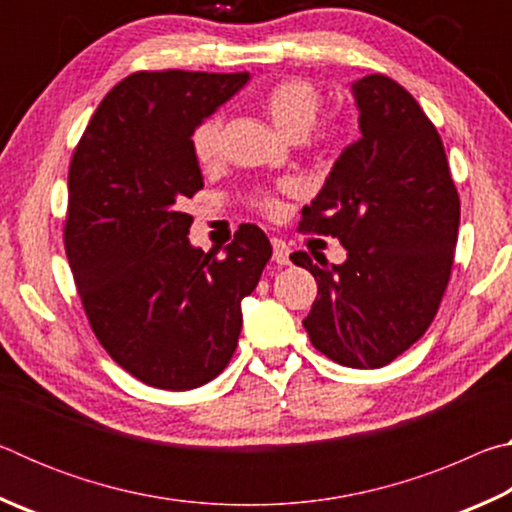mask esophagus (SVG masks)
Wrapping results in <instances>:
<instances>
[{
    "mask_svg": "<svg viewBox=\"0 0 512 512\" xmlns=\"http://www.w3.org/2000/svg\"><path fill=\"white\" fill-rule=\"evenodd\" d=\"M271 244H273V259H275V262L277 264H289L291 248H289L287 241L280 239V237H273Z\"/></svg>",
    "mask_w": 512,
    "mask_h": 512,
    "instance_id": "1",
    "label": "esophagus"
}]
</instances>
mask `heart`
<instances>
[{
    "label": "heart",
    "instance_id": "b5f03b06",
    "mask_svg": "<svg viewBox=\"0 0 512 512\" xmlns=\"http://www.w3.org/2000/svg\"><path fill=\"white\" fill-rule=\"evenodd\" d=\"M264 108L268 117L280 131L291 140H302L311 131L316 133L318 142L323 146H336L343 137V124L339 119L318 121L323 110V94L311 81L305 79H284L268 88L264 94ZM223 119L221 115L205 117L192 133V153L201 164H210L219 155L221 146ZM246 205L250 210L275 219L282 212L280 196L273 189L257 187L246 196Z\"/></svg>",
    "mask_w": 512,
    "mask_h": 512
}]
</instances>
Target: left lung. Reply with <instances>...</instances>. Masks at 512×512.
<instances>
[{"instance_id":"1","label":"left lung","mask_w":512,"mask_h":512,"mask_svg":"<svg viewBox=\"0 0 512 512\" xmlns=\"http://www.w3.org/2000/svg\"><path fill=\"white\" fill-rule=\"evenodd\" d=\"M361 137L336 160L300 230L336 237L343 264L305 250L291 262L316 277L302 320L311 345L341 366L381 368L427 332L452 275L461 201L436 126L384 74L352 85Z\"/></svg>"}]
</instances>
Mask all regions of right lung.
<instances>
[{
	"label": "right lung",
	"instance_id": "1",
	"mask_svg": "<svg viewBox=\"0 0 512 512\" xmlns=\"http://www.w3.org/2000/svg\"><path fill=\"white\" fill-rule=\"evenodd\" d=\"M250 79L185 69L128 74L76 144L67 178L65 253L94 336L121 368L189 391L228 366L241 300L271 241L244 223L225 255L189 244L185 198L203 187L192 133Z\"/></svg>",
	"mask_w": 512,
	"mask_h": 512
}]
</instances>
